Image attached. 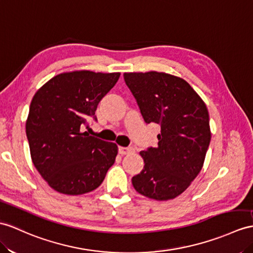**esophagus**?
Here are the masks:
<instances>
[{
	"instance_id": "esophagus-1",
	"label": "esophagus",
	"mask_w": 253,
	"mask_h": 253,
	"mask_svg": "<svg viewBox=\"0 0 253 253\" xmlns=\"http://www.w3.org/2000/svg\"><path fill=\"white\" fill-rule=\"evenodd\" d=\"M133 151H134V149L132 147H119L120 155H127V153H131Z\"/></svg>"
}]
</instances>
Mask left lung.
Listing matches in <instances>:
<instances>
[{
  "mask_svg": "<svg viewBox=\"0 0 253 253\" xmlns=\"http://www.w3.org/2000/svg\"><path fill=\"white\" fill-rule=\"evenodd\" d=\"M123 77L144 121L161 126L158 146L140 151L145 165L132 178L133 187L149 199H175L204 164L211 138L207 107L179 77L158 72L125 73Z\"/></svg>",
  "mask_w": 253,
  "mask_h": 253,
  "instance_id": "left-lung-1",
  "label": "left lung"
}]
</instances>
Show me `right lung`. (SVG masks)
<instances>
[{
    "mask_svg": "<svg viewBox=\"0 0 253 253\" xmlns=\"http://www.w3.org/2000/svg\"><path fill=\"white\" fill-rule=\"evenodd\" d=\"M120 73L80 71L53 77L31 102L26 133L31 158L49 186L63 194L88 193L101 186L118 147L83 132L97 121L98 103Z\"/></svg>",
    "mask_w": 253,
    "mask_h": 253,
    "instance_id": "right-lung-1",
    "label": "right lung"
}]
</instances>
